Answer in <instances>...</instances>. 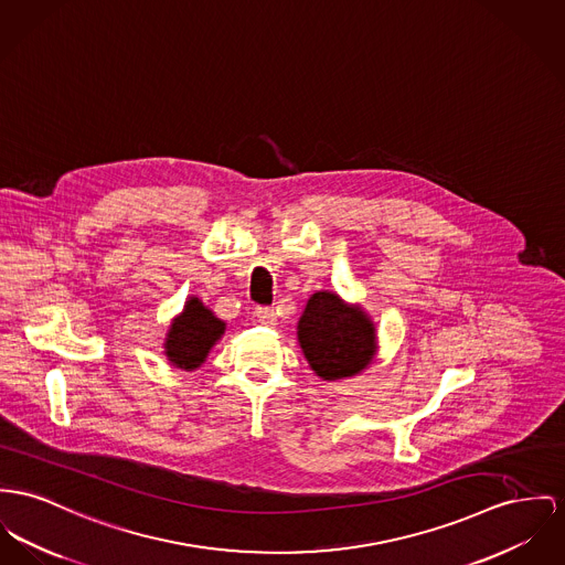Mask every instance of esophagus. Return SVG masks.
Returning <instances> with one entry per match:
<instances>
[{
	"mask_svg": "<svg viewBox=\"0 0 565 565\" xmlns=\"http://www.w3.org/2000/svg\"><path fill=\"white\" fill-rule=\"evenodd\" d=\"M255 315H257L259 323H264V326H276V323H278V315H276V310L269 308V306H259V308L255 310Z\"/></svg>",
	"mask_w": 565,
	"mask_h": 565,
	"instance_id": "1",
	"label": "esophagus"
}]
</instances>
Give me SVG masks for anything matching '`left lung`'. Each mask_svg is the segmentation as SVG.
I'll use <instances>...</instances> for the list:
<instances>
[{
	"instance_id": "1",
	"label": "left lung",
	"mask_w": 565,
	"mask_h": 565,
	"mask_svg": "<svg viewBox=\"0 0 565 565\" xmlns=\"http://www.w3.org/2000/svg\"><path fill=\"white\" fill-rule=\"evenodd\" d=\"M298 339L310 369L326 381L360 373L375 355V328L369 317L328 291L306 303Z\"/></svg>"
}]
</instances>
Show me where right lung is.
I'll use <instances>...</instances> for the list:
<instances>
[{
	"label": "right lung",
	"mask_w": 565,
	"mask_h": 565,
	"mask_svg": "<svg viewBox=\"0 0 565 565\" xmlns=\"http://www.w3.org/2000/svg\"><path fill=\"white\" fill-rule=\"evenodd\" d=\"M225 323L212 315L196 298L186 303L184 312L171 326L167 339V358L180 369H196L212 344L223 337Z\"/></svg>",
	"instance_id": "right-lung-1"
}]
</instances>
